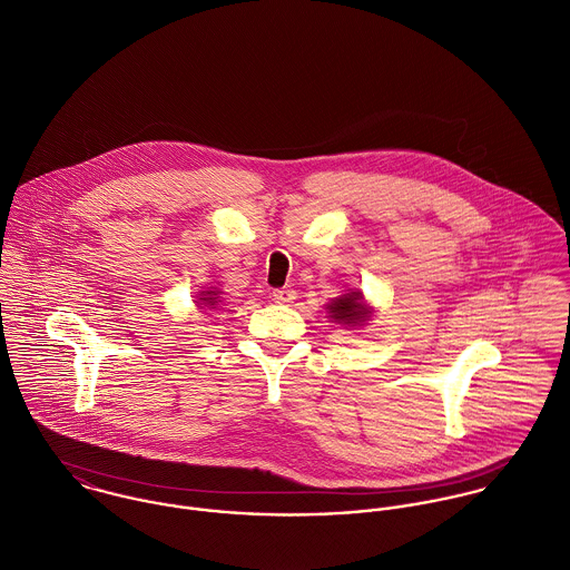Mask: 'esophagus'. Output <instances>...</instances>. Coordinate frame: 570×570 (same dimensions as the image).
I'll use <instances>...</instances> for the list:
<instances>
[{"instance_id":"34e87169","label":"esophagus","mask_w":570,"mask_h":570,"mask_svg":"<svg viewBox=\"0 0 570 570\" xmlns=\"http://www.w3.org/2000/svg\"><path fill=\"white\" fill-rule=\"evenodd\" d=\"M272 296H274V301H276V303H281V305H289V303H294L296 292H294V289L283 287V289H276Z\"/></svg>"}]
</instances>
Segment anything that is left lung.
<instances>
[{
  "mask_svg": "<svg viewBox=\"0 0 570 570\" xmlns=\"http://www.w3.org/2000/svg\"><path fill=\"white\" fill-rule=\"evenodd\" d=\"M373 307L366 303L364 294L360 289H348L346 294L331 298L326 303V318L335 325L348 326V328H362L373 318Z\"/></svg>",
  "mask_w": 570,
  "mask_h": 570,
  "instance_id": "8db88e82",
  "label": "left lung"
}]
</instances>
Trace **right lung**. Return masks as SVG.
<instances>
[{"label": "right lung", "instance_id": "obj_1", "mask_svg": "<svg viewBox=\"0 0 570 570\" xmlns=\"http://www.w3.org/2000/svg\"><path fill=\"white\" fill-rule=\"evenodd\" d=\"M197 307H208V309H217L222 305V292L217 287H210V289H199L197 294Z\"/></svg>", "mask_w": 570, "mask_h": 570}]
</instances>
